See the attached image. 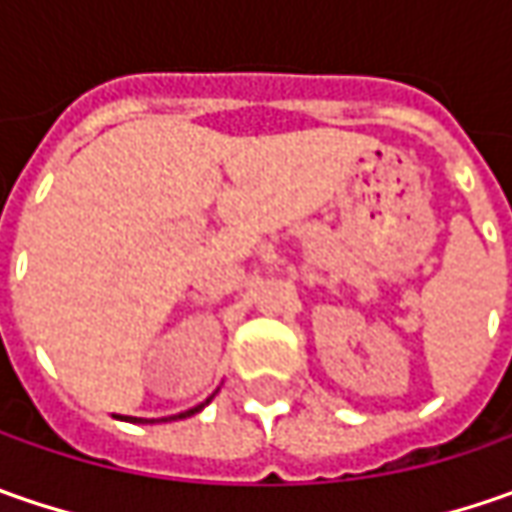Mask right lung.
Segmentation results:
<instances>
[{"label":"right lung","instance_id":"1","mask_svg":"<svg viewBox=\"0 0 512 512\" xmlns=\"http://www.w3.org/2000/svg\"><path fill=\"white\" fill-rule=\"evenodd\" d=\"M207 402H210V399H207ZM207 402H205V404H207ZM205 404H199V407H193V410H187V413H179V416H173V419H187V416H193V413H199V410H202ZM130 422H142V419H130Z\"/></svg>","mask_w":512,"mask_h":512}]
</instances>
